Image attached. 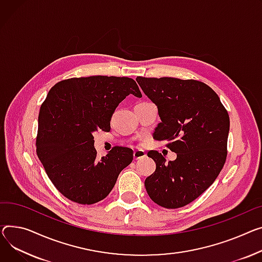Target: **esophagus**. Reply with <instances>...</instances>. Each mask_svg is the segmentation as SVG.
<instances>
[{
    "label": "esophagus",
    "instance_id": "34e87169",
    "mask_svg": "<svg viewBox=\"0 0 262 262\" xmlns=\"http://www.w3.org/2000/svg\"><path fill=\"white\" fill-rule=\"evenodd\" d=\"M145 156H146V154H145L143 150H135V151H134V159H135V160L144 158Z\"/></svg>",
    "mask_w": 262,
    "mask_h": 262
}]
</instances>
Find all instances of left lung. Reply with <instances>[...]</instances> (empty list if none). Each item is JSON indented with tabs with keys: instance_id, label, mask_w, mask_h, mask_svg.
<instances>
[{
	"instance_id": "1",
	"label": "left lung",
	"mask_w": 262,
	"mask_h": 262,
	"mask_svg": "<svg viewBox=\"0 0 262 262\" xmlns=\"http://www.w3.org/2000/svg\"><path fill=\"white\" fill-rule=\"evenodd\" d=\"M143 93L156 104L161 122L154 139L167 141L177 158L150 150L156 170L145 179L149 198L165 208L182 207L210 187L228 155L230 117L218 95L197 80L137 77Z\"/></svg>"
}]
</instances>
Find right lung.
Returning <instances> with one entry per match:
<instances>
[{"mask_svg": "<svg viewBox=\"0 0 262 262\" xmlns=\"http://www.w3.org/2000/svg\"><path fill=\"white\" fill-rule=\"evenodd\" d=\"M128 95L141 98L127 77L72 78L49 91L39 113L37 155L48 178L67 199L94 204L111 193L133 150L115 146L97 158L93 134L111 129L112 116Z\"/></svg>", "mask_w": 262, "mask_h": 262, "instance_id": "add662e5", "label": "right lung"}]
</instances>
